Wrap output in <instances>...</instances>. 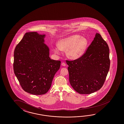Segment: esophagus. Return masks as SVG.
I'll list each match as a JSON object with an SVG mask.
<instances>
[{
  "label": "esophagus",
  "mask_w": 124,
  "mask_h": 124,
  "mask_svg": "<svg viewBox=\"0 0 124 124\" xmlns=\"http://www.w3.org/2000/svg\"><path fill=\"white\" fill-rule=\"evenodd\" d=\"M61 64H62L63 66H66V63L64 62H63V63H62Z\"/></svg>",
  "instance_id": "34e87169"
}]
</instances>
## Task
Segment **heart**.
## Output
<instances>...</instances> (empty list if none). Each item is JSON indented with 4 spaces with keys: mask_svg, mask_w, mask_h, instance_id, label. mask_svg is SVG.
Here are the masks:
<instances>
[{
    "mask_svg": "<svg viewBox=\"0 0 124 124\" xmlns=\"http://www.w3.org/2000/svg\"><path fill=\"white\" fill-rule=\"evenodd\" d=\"M88 41L79 35H72L62 39L58 43V47L54 49L57 54L60 50L66 51V55L71 59H78L83 55L87 47Z\"/></svg>",
    "mask_w": 124,
    "mask_h": 124,
    "instance_id": "b5f03b06",
    "label": "heart"
}]
</instances>
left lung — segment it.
Here are the masks:
<instances>
[{"instance_id":"1","label":"left lung","mask_w":124,"mask_h":124,"mask_svg":"<svg viewBox=\"0 0 124 124\" xmlns=\"http://www.w3.org/2000/svg\"><path fill=\"white\" fill-rule=\"evenodd\" d=\"M69 81L75 91L89 94L100 90L109 71V49L107 43L96 33L91 44L81 57L66 60Z\"/></svg>"}]
</instances>
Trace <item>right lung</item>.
Returning <instances> with one entry per match:
<instances>
[{
	"label": "right lung",
	"instance_id": "add662e5",
	"mask_svg": "<svg viewBox=\"0 0 124 124\" xmlns=\"http://www.w3.org/2000/svg\"><path fill=\"white\" fill-rule=\"evenodd\" d=\"M45 37L37 32L25 33L14 53L15 74L24 91L35 95L48 92L61 63L50 58Z\"/></svg>",
	"mask_w": 124,
	"mask_h": 124
}]
</instances>
